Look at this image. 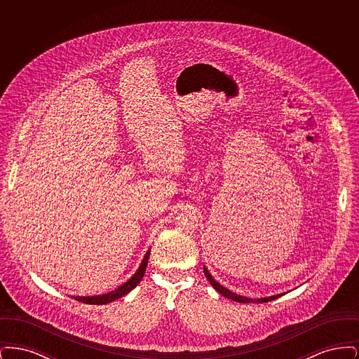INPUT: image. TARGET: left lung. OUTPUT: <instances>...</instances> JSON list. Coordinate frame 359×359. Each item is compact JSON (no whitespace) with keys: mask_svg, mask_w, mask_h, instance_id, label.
<instances>
[{"mask_svg":"<svg viewBox=\"0 0 359 359\" xmlns=\"http://www.w3.org/2000/svg\"><path fill=\"white\" fill-rule=\"evenodd\" d=\"M203 269H205V277H207V280L210 281V284L215 288V290H217V292H219V293H221L222 296H224V297L231 299V300H234V302H238V303H268V302H272L274 299H277V297H280V296H281V294H276V296L259 297V299H250V297L241 296V294H237V293H234V292H231V290L224 288V287H222L218 281H215V280L212 278V276L210 274V272L205 269V266H203Z\"/></svg>","mask_w":359,"mask_h":359,"instance_id":"obj_1","label":"left lung"}]
</instances>
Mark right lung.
<instances>
[{
    "mask_svg": "<svg viewBox=\"0 0 359 359\" xmlns=\"http://www.w3.org/2000/svg\"><path fill=\"white\" fill-rule=\"evenodd\" d=\"M149 255H151V249L147 252V255L142 258L141 265L138 266L136 273L133 274L125 284H122L117 290H111V292L104 293V294H98V296H74V299L78 300V302L86 303V304H107V303H111V302L120 299L122 296L128 294L130 290H135L137 285L140 284V281L142 280V277L145 274L147 265H148Z\"/></svg>",
    "mask_w": 359,
    "mask_h": 359,
    "instance_id": "obj_1",
    "label": "right lung"
}]
</instances>
